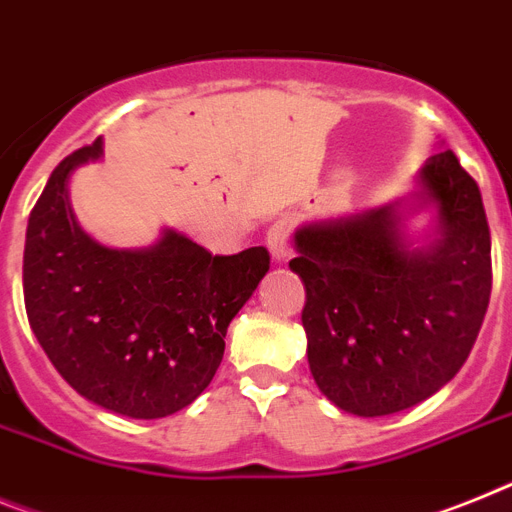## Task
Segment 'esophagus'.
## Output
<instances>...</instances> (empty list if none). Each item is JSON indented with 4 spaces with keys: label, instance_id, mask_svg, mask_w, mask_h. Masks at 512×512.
I'll use <instances>...</instances> for the list:
<instances>
[{
    "label": "esophagus",
    "instance_id": "obj_1",
    "mask_svg": "<svg viewBox=\"0 0 512 512\" xmlns=\"http://www.w3.org/2000/svg\"><path fill=\"white\" fill-rule=\"evenodd\" d=\"M287 238H290V225L285 220L274 222L266 233V248L272 253L274 264H285L290 259V246H287Z\"/></svg>",
    "mask_w": 512,
    "mask_h": 512
}]
</instances>
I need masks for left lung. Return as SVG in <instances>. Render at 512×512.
Listing matches in <instances>:
<instances>
[{
    "label": "left lung",
    "instance_id": "1",
    "mask_svg": "<svg viewBox=\"0 0 512 512\" xmlns=\"http://www.w3.org/2000/svg\"><path fill=\"white\" fill-rule=\"evenodd\" d=\"M431 214L414 231L417 213ZM303 329L318 391L342 412L383 417L438 393L469 357L492 292L482 194L451 150L409 194L292 233Z\"/></svg>",
    "mask_w": 512,
    "mask_h": 512
}]
</instances>
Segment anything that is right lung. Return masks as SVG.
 <instances>
[{
	"label": "right lung",
	"mask_w": 512,
	"mask_h": 512,
	"mask_svg": "<svg viewBox=\"0 0 512 512\" xmlns=\"http://www.w3.org/2000/svg\"><path fill=\"white\" fill-rule=\"evenodd\" d=\"M100 157L103 139L64 157L30 212L25 310L51 365L82 399L160 419L212 383L227 326L269 272V253L212 256L173 227L144 248L100 243L69 199L74 170Z\"/></svg>",
	"instance_id": "right-lung-1"
}]
</instances>
